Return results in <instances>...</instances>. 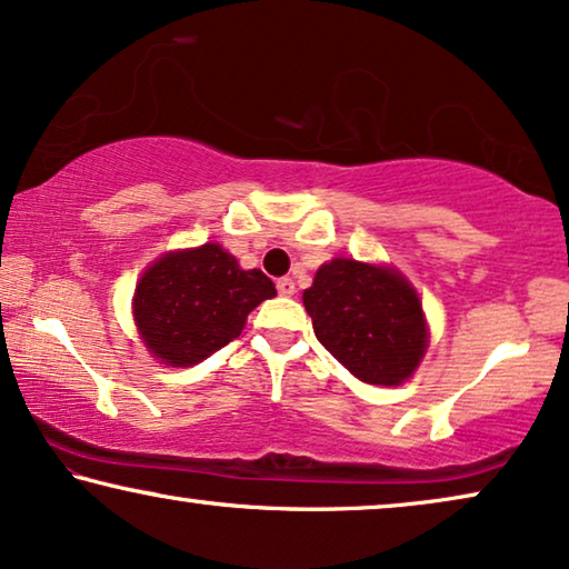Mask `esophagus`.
<instances>
[{
	"label": "esophagus",
	"instance_id": "obj_1",
	"mask_svg": "<svg viewBox=\"0 0 569 569\" xmlns=\"http://www.w3.org/2000/svg\"><path fill=\"white\" fill-rule=\"evenodd\" d=\"M276 288H278V293H281V296H293L296 293V286H293L291 278H278Z\"/></svg>",
	"mask_w": 569,
	"mask_h": 569
}]
</instances>
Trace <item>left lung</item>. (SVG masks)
<instances>
[{
    "instance_id": "left-lung-1",
    "label": "left lung",
    "mask_w": 569,
    "mask_h": 569,
    "mask_svg": "<svg viewBox=\"0 0 569 569\" xmlns=\"http://www.w3.org/2000/svg\"><path fill=\"white\" fill-rule=\"evenodd\" d=\"M315 335L356 379L397 387L428 348L418 291L395 268L335 258L303 291Z\"/></svg>"
}]
</instances>
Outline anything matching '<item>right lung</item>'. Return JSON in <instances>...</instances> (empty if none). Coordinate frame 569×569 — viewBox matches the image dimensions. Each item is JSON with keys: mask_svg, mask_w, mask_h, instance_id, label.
Listing matches in <instances>:
<instances>
[{"mask_svg": "<svg viewBox=\"0 0 569 569\" xmlns=\"http://www.w3.org/2000/svg\"><path fill=\"white\" fill-rule=\"evenodd\" d=\"M276 286L262 270H242L234 254L208 242L167 252L141 276L133 319L143 346L164 366H196L244 330L247 315Z\"/></svg>", "mask_w": 569, "mask_h": 569, "instance_id": "right-lung-1", "label": "right lung"}]
</instances>
